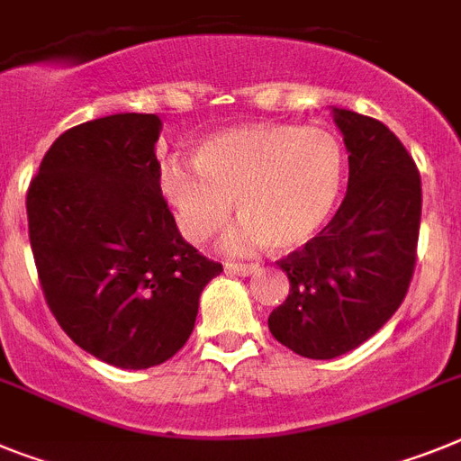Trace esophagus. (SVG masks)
Returning <instances> with one entry per match:
<instances>
[{"label": "esophagus", "instance_id": "34e87169", "mask_svg": "<svg viewBox=\"0 0 461 461\" xmlns=\"http://www.w3.org/2000/svg\"><path fill=\"white\" fill-rule=\"evenodd\" d=\"M224 269L230 274H239V276H249V274L258 272V265H253V262H224Z\"/></svg>", "mask_w": 461, "mask_h": 461}]
</instances>
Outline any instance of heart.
I'll return each instance as SVG.
<instances>
[{"label": "heart", "mask_w": 461, "mask_h": 461, "mask_svg": "<svg viewBox=\"0 0 461 461\" xmlns=\"http://www.w3.org/2000/svg\"><path fill=\"white\" fill-rule=\"evenodd\" d=\"M344 152L323 129L255 123L199 142L194 166L166 161L158 187L189 241L206 243L230 222L237 201L243 220L227 249L295 250L319 234L338 206Z\"/></svg>", "instance_id": "b5f03b06"}]
</instances>
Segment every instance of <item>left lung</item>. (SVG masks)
Returning a JSON list of instances; mask_svg holds the SVG:
<instances>
[{
	"instance_id": "8db88e82",
	"label": "left lung",
	"mask_w": 461,
	"mask_h": 461,
	"mask_svg": "<svg viewBox=\"0 0 461 461\" xmlns=\"http://www.w3.org/2000/svg\"><path fill=\"white\" fill-rule=\"evenodd\" d=\"M349 149V187L338 212L276 265L290 293L269 314L278 342L307 358H335L370 339L405 300L417 262L421 180L384 123L335 110Z\"/></svg>"
}]
</instances>
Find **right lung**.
Here are the masks:
<instances>
[{"instance_id": "add662e5", "label": "right lung", "mask_w": 461, "mask_h": 461, "mask_svg": "<svg viewBox=\"0 0 461 461\" xmlns=\"http://www.w3.org/2000/svg\"><path fill=\"white\" fill-rule=\"evenodd\" d=\"M157 114H112L65 131L27 187V227L58 326L100 361L145 370L194 330L222 272L189 246L166 203Z\"/></svg>"}]
</instances>
